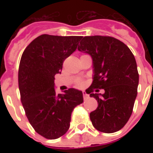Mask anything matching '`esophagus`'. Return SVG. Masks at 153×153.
Returning a JSON list of instances; mask_svg holds the SVG:
<instances>
[{
  "label": "esophagus",
  "instance_id": "esophagus-1",
  "mask_svg": "<svg viewBox=\"0 0 153 153\" xmlns=\"http://www.w3.org/2000/svg\"><path fill=\"white\" fill-rule=\"evenodd\" d=\"M83 99L84 100H87L88 99V94H87L86 93H85V92H83Z\"/></svg>",
  "mask_w": 153,
  "mask_h": 153
}]
</instances>
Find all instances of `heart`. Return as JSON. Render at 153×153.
<instances>
[{
  "instance_id": "obj_1",
  "label": "heart",
  "mask_w": 153,
  "mask_h": 153,
  "mask_svg": "<svg viewBox=\"0 0 153 153\" xmlns=\"http://www.w3.org/2000/svg\"><path fill=\"white\" fill-rule=\"evenodd\" d=\"M78 85H79V86H83V82H79V83H78Z\"/></svg>"
}]
</instances>
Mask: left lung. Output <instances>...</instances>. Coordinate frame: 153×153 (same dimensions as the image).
Instances as JSON below:
<instances>
[{
    "label": "left lung",
    "instance_id": "left-lung-1",
    "mask_svg": "<svg viewBox=\"0 0 153 153\" xmlns=\"http://www.w3.org/2000/svg\"><path fill=\"white\" fill-rule=\"evenodd\" d=\"M80 40L78 50L93 59L94 75L88 89L98 104L90 113V120L98 131L115 133L128 122L138 93L134 56L124 42L110 36H87ZM99 89L105 93H93Z\"/></svg>",
    "mask_w": 153,
    "mask_h": 153
}]
</instances>
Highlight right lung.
Masks as SVG:
<instances>
[{
    "label": "right lung",
    "instance_id": "obj_1",
    "mask_svg": "<svg viewBox=\"0 0 153 153\" xmlns=\"http://www.w3.org/2000/svg\"><path fill=\"white\" fill-rule=\"evenodd\" d=\"M79 36L42 34L25 48L19 67L20 99L25 115L38 134L56 139L70 128L71 113L83 103V93L69 88L55 91V75L61 73L64 60L76 50Z\"/></svg>",
    "mask_w": 153,
    "mask_h": 153
}]
</instances>
